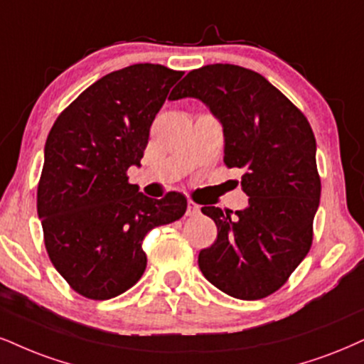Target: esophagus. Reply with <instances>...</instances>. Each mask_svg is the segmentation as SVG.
Here are the masks:
<instances>
[{"mask_svg":"<svg viewBox=\"0 0 364 364\" xmlns=\"http://www.w3.org/2000/svg\"><path fill=\"white\" fill-rule=\"evenodd\" d=\"M200 213V205L194 200H187V216H197Z\"/></svg>","mask_w":364,"mask_h":364,"instance_id":"esophagus-1","label":"esophagus"}]
</instances>
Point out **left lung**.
<instances>
[{
    "mask_svg": "<svg viewBox=\"0 0 364 364\" xmlns=\"http://www.w3.org/2000/svg\"><path fill=\"white\" fill-rule=\"evenodd\" d=\"M197 97L221 121L224 164L241 168L248 208L204 205L218 237L199 253L203 275L224 294L258 300L289 280L312 246L321 177L316 136L302 111L262 74L232 64L191 70L168 100Z\"/></svg>",
    "mask_w": 364,
    "mask_h": 364,
    "instance_id": "1",
    "label": "left lung"
}]
</instances>
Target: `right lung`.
Listing matches in <instances>:
<instances>
[{"mask_svg": "<svg viewBox=\"0 0 364 364\" xmlns=\"http://www.w3.org/2000/svg\"><path fill=\"white\" fill-rule=\"evenodd\" d=\"M183 75L134 64L105 75L58 114L45 143L37 189L48 258L70 289L107 300L140 280L146 232L183 216L187 199H150L128 182L140 165L150 127Z\"/></svg>", "mask_w": 364, "mask_h": 364, "instance_id": "1", "label": "right lung"}]
</instances>
